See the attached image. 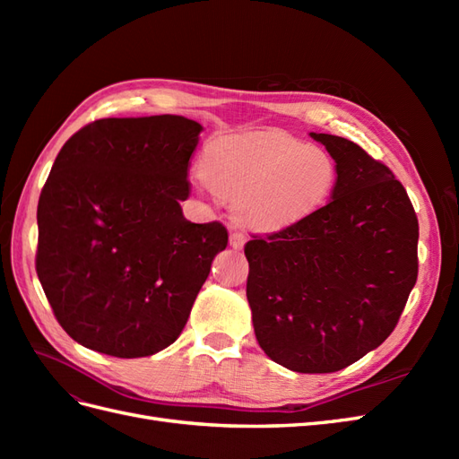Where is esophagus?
I'll return each mask as SVG.
<instances>
[{
  "label": "esophagus",
  "instance_id": "34e87169",
  "mask_svg": "<svg viewBox=\"0 0 459 459\" xmlns=\"http://www.w3.org/2000/svg\"><path fill=\"white\" fill-rule=\"evenodd\" d=\"M245 241H247V238H245V235H243L241 231H231V233H230V245H231L233 248H243Z\"/></svg>",
  "mask_w": 459,
  "mask_h": 459
}]
</instances>
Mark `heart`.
<instances>
[{"instance_id": "heart-1", "label": "heart", "mask_w": 459, "mask_h": 459, "mask_svg": "<svg viewBox=\"0 0 459 459\" xmlns=\"http://www.w3.org/2000/svg\"><path fill=\"white\" fill-rule=\"evenodd\" d=\"M204 184L233 203V216L255 231H281L329 203L339 166L329 151L283 132L231 135L206 147Z\"/></svg>"}]
</instances>
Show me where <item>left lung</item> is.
I'll list each match as a JSON object with an SVG mask.
<instances>
[{
    "instance_id": "8db88e82",
    "label": "left lung",
    "mask_w": 459,
    "mask_h": 459,
    "mask_svg": "<svg viewBox=\"0 0 459 459\" xmlns=\"http://www.w3.org/2000/svg\"><path fill=\"white\" fill-rule=\"evenodd\" d=\"M339 166L322 211L253 235L247 299L260 349L299 373H333L391 335L418 280L420 224L388 166L351 140L310 134Z\"/></svg>"
}]
</instances>
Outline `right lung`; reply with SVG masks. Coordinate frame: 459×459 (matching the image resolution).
Returning a JSON list of instances; mask_svg holds the SVG:
<instances>
[{"label": "right lung", "mask_w": 459, "mask_h": 459, "mask_svg": "<svg viewBox=\"0 0 459 459\" xmlns=\"http://www.w3.org/2000/svg\"><path fill=\"white\" fill-rule=\"evenodd\" d=\"M203 126L176 115L101 118L59 151L38 201L36 272L61 327L117 358L170 346L214 256L220 221L193 224L187 169Z\"/></svg>", "instance_id": "add662e5"}]
</instances>
